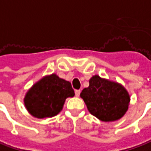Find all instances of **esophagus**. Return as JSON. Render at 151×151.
Segmentation results:
<instances>
[{
  "instance_id": "34e87169",
  "label": "esophagus",
  "mask_w": 151,
  "mask_h": 151,
  "mask_svg": "<svg viewBox=\"0 0 151 151\" xmlns=\"http://www.w3.org/2000/svg\"><path fill=\"white\" fill-rule=\"evenodd\" d=\"M80 90H75V96L76 97H79L80 95Z\"/></svg>"
}]
</instances>
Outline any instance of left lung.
I'll return each mask as SVG.
<instances>
[{
	"label": "left lung",
	"mask_w": 151,
	"mask_h": 151,
	"mask_svg": "<svg viewBox=\"0 0 151 151\" xmlns=\"http://www.w3.org/2000/svg\"><path fill=\"white\" fill-rule=\"evenodd\" d=\"M90 113L103 122L116 121L128 109L130 96L122 85L95 75L80 93Z\"/></svg>",
	"instance_id": "left-lung-1"
}]
</instances>
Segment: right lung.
Wrapping results in <instances>:
<instances>
[{"mask_svg": "<svg viewBox=\"0 0 151 151\" xmlns=\"http://www.w3.org/2000/svg\"><path fill=\"white\" fill-rule=\"evenodd\" d=\"M73 96L74 91L71 83L52 74L33 86L26 93L24 105L35 117H51L62 110L67 97Z\"/></svg>", "mask_w": 151, "mask_h": 151, "instance_id": "obj_1", "label": "right lung"}]
</instances>
